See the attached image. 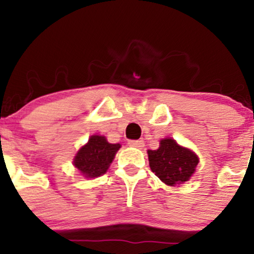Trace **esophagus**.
<instances>
[{"mask_svg":"<svg viewBox=\"0 0 254 254\" xmlns=\"http://www.w3.org/2000/svg\"><path fill=\"white\" fill-rule=\"evenodd\" d=\"M127 144H129L130 147L142 148V147H144V141L143 139H130V141L127 142Z\"/></svg>","mask_w":254,"mask_h":254,"instance_id":"34e87169","label":"esophagus"}]
</instances>
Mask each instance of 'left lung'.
<instances>
[{"label":"left lung","mask_w":254,"mask_h":254,"mask_svg":"<svg viewBox=\"0 0 254 254\" xmlns=\"http://www.w3.org/2000/svg\"><path fill=\"white\" fill-rule=\"evenodd\" d=\"M148 159L150 170L170 186L188 182L199 162L193 151L179 145L170 137L160 141L159 149L148 150Z\"/></svg>","instance_id":"1"}]
</instances>
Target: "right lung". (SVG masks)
<instances>
[{"mask_svg": "<svg viewBox=\"0 0 254 254\" xmlns=\"http://www.w3.org/2000/svg\"><path fill=\"white\" fill-rule=\"evenodd\" d=\"M121 144L109 143L105 136L93 135L74 157L75 167L86 178L103 176L109 170Z\"/></svg>", "mask_w": 254, "mask_h": 254, "instance_id": "obj_1", "label": "right lung"}]
</instances>
